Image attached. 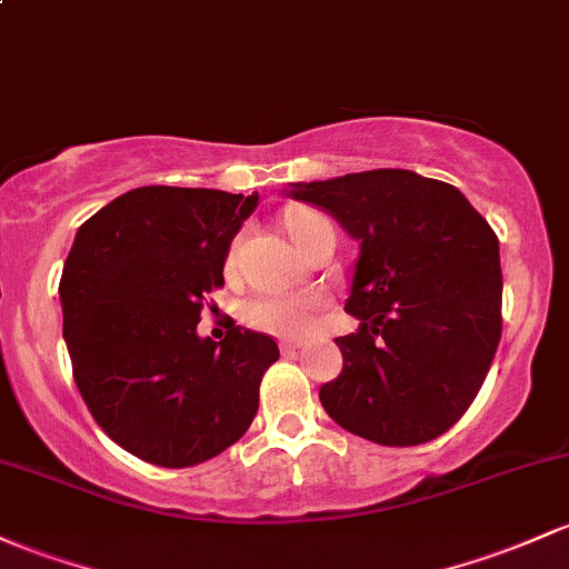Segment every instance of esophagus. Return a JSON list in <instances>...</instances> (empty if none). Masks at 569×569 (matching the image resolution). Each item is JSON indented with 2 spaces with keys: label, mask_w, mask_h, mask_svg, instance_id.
Segmentation results:
<instances>
[{
  "label": "esophagus",
  "mask_w": 569,
  "mask_h": 569,
  "mask_svg": "<svg viewBox=\"0 0 569 569\" xmlns=\"http://www.w3.org/2000/svg\"><path fill=\"white\" fill-rule=\"evenodd\" d=\"M280 351L283 356H295L299 351V342H280Z\"/></svg>",
  "instance_id": "obj_1"
}]
</instances>
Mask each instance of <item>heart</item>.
Masks as SVG:
<instances>
[{
	"mask_svg": "<svg viewBox=\"0 0 569 569\" xmlns=\"http://www.w3.org/2000/svg\"><path fill=\"white\" fill-rule=\"evenodd\" d=\"M316 221H323L316 213H297L289 218L291 237L313 227ZM321 302L316 299H295V297H259L246 308L248 323L261 332H270L278 337H305L316 329Z\"/></svg>",
	"mask_w": 569,
	"mask_h": 569,
	"instance_id": "heart-1",
	"label": "heart"
}]
</instances>
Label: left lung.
<instances>
[{"mask_svg": "<svg viewBox=\"0 0 569 569\" xmlns=\"http://www.w3.org/2000/svg\"><path fill=\"white\" fill-rule=\"evenodd\" d=\"M361 246L337 337L342 372L321 386L323 410L378 446H421L478 397L502 337L499 240L465 193L410 170L297 183Z\"/></svg>", "mask_w": 569, "mask_h": 569, "instance_id": "8db88e82", "label": "left lung"}]
</instances>
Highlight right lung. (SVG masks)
Listing matches in <instances>:
<instances>
[{"label":"right lung","mask_w":569,"mask_h":569,"mask_svg":"<svg viewBox=\"0 0 569 569\" xmlns=\"http://www.w3.org/2000/svg\"><path fill=\"white\" fill-rule=\"evenodd\" d=\"M259 197L142 186L78 229L59 295L72 376L93 421L156 467L202 465L251 427L278 361L270 335H197L229 242Z\"/></svg>","instance_id":"1"}]
</instances>
